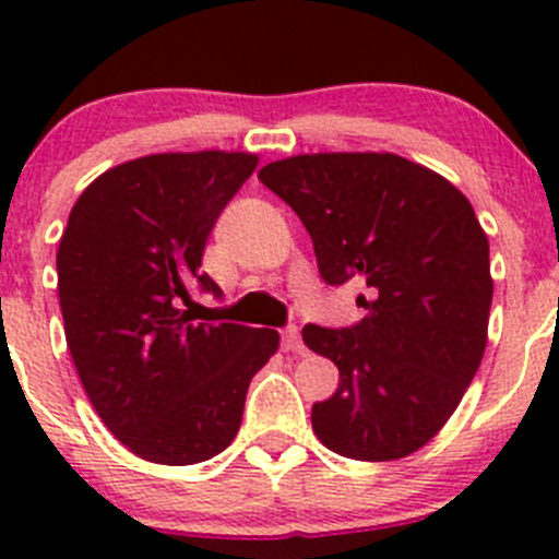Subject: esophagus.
<instances>
[{"label":"esophagus","instance_id":"34e87169","mask_svg":"<svg viewBox=\"0 0 559 559\" xmlns=\"http://www.w3.org/2000/svg\"><path fill=\"white\" fill-rule=\"evenodd\" d=\"M281 346H284V352H289V354H306L300 330H297L295 324H289V326H284V330H281Z\"/></svg>","mask_w":559,"mask_h":559}]
</instances>
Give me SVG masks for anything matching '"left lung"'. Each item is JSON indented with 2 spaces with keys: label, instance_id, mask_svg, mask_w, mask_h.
I'll use <instances>...</instances> for the list:
<instances>
[{
  "label": "left lung",
  "instance_id": "obj_1",
  "mask_svg": "<svg viewBox=\"0 0 559 559\" xmlns=\"http://www.w3.org/2000/svg\"><path fill=\"white\" fill-rule=\"evenodd\" d=\"M259 180L306 224L324 284L362 281L365 319L302 326L341 381L313 403L316 438L348 460L425 447L460 405L487 348L489 243L447 178L394 154H306Z\"/></svg>",
  "mask_w": 559,
  "mask_h": 559
}]
</instances>
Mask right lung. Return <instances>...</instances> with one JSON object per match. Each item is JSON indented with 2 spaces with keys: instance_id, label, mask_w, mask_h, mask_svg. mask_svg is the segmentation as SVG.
I'll list each match as a JSON object with an SVG mask.
<instances>
[{
  "instance_id": "obj_1",
  "label": "right lung",
  "mask_w": 559,
  "mask_h": 559,
  "mask_svg": "<svg viewBox=\"0 0 559 559\" xmlns=\"http://www.w3.org/2000/svg\"><path fill=\"white\" fill-rule=\"evenodd\" d=\"M257 167L253 154H154L99 175L70 213L59 253L64 335L107 430L159 465H194L233 443L253 376L278 332L191 324V289L213 224Z\"/></svg>"
}]
</instances>
